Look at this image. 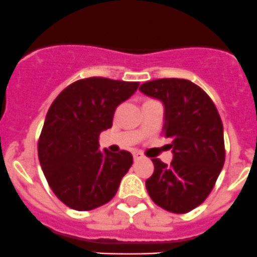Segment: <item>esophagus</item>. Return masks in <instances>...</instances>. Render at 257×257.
<instances>
[{
    "instance_id": "esophagus-1",
    "label": "esophagus",
    "mask_w": 257,
    "mask_h": 257,
    "mask_svg": "<svg viewBox=\"0 0 257 257\" xmlns=\"http://www.w3.org/2000/svg\"><path fill=\"white\" fill-rule=\"evenodd\" d=\"M143 157H144L143 153H141V152H134V153H133L134 161H139V159H142Z\"/></svg>"
}]
</instances>
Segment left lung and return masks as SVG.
I'll return each instance as SVG.
<instances>
[{"instance_id": "1", "label": "left lung", "mask_w": 257, "mask_h": 257, "mask_svg": "<svg viewBox=\"0 0 257 257\" xmlns=\"http://www.w3.org/2000/svg\"><path fill=\"white\" fill-rule=\"evenodd\" d=\"M139 90L163 103V132L173 153L171 166L152 159L154 173L146 181L147 191L159 207L189 212L207 198L225 163L220 114L200 86L184 79L147 81Z\"/></svg>"}]
</instances>
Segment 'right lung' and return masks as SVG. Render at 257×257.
Wrapping results in <instances>:
<instances>
[{"mask_svg": "<svg viewBox=\"0 0 257 257\" xmlns=\"http://www.w3.org/2000/svg\"><path fill=\"white\" fill-rule=\"evenodd\" d=\"M139 83L106 78L78 80L59 94L46 114L39 161L56 197L76 211L105 205L133 164L129 152L99 151V136L111 128L115 109Z\"/></svg>", "mask_w": 257, "mask_h": 257, "instance_id": "right-lung-1", "label": "right lung"}]
</instances>
